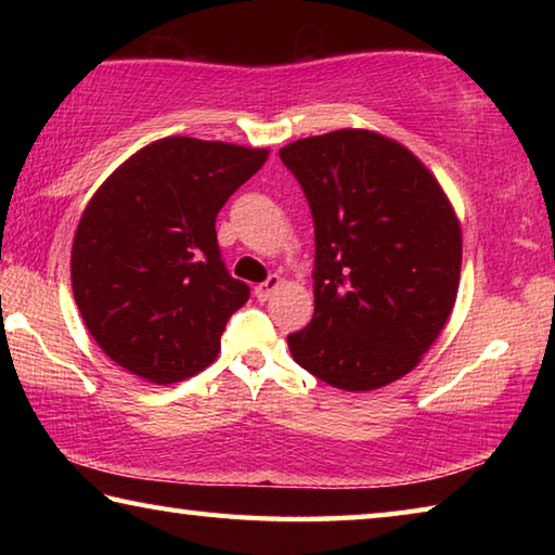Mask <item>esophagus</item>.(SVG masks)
<instances>
[{"instance_id": "1", "label": "esophagus", "mask_w": 555, "mask_h": 555, "mask_svg": "<svg viewBox=\"0 0 555 555\" xmlns=\"http://www.w3.org/2000/svg\"><path fill=\"white\" fill-rule=\"evenodd\" d=\"M279 286H281V276L271 274V276H267V281H261L259 286H255V296H257L259 300H269L271 294H274V291H276Z\"/></svg>"}]
</instances>
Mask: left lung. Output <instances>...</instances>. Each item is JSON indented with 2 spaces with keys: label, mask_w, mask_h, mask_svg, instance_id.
Listing matches in <instances>:
<instances>
[{
  "label": "left lung",
  "mask_w": 555,
  "mask_h": 555,
  "mask_svg": "<svg viewBox=\"0 0 555 555\" xmlns=\"http://www.w3.org/2000/svg\"><path fill=\"white\" fill-rule=\"evenodd\" d=\"M315 228V313L288 335L331 387L370 391L421 362L453 311L463 234L428 168L367 129L284 146Z\"/></svg>",
  "instance_id": "left-lung-1"
}]
</instances>
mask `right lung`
<instances>
[{
  "instance_id": "right-lung-1",
  "label": "right lung",
  "mask_w": 555,
  "mask_h": 555,
  "mask_svg": "<svg viewBox=\"0 0 555 555\" xmlns=\"http://www.w3.org/2000/svg\"><path fill=\"white\" fill-rule=\"evenodd\" d=\"M267 156V149L166 137L92 195L73 240V296L119 367L173 384L218 357L249 286L224 267L215 218Z\"/></svg>"
}]
</instances>
